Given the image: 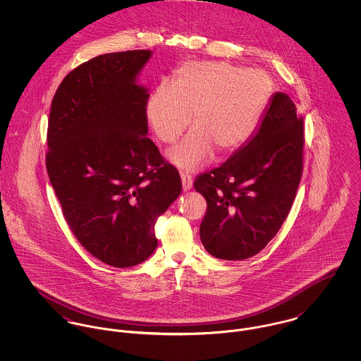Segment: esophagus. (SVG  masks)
Here are the masks:
<instances>
[{
	"mask_svg": "<svg viewBox=\"0 0 361 361\" xmlns=\"http://www.w3.org/2000/svg\"><path fill=\"white\" fill-rule=\"evenodd\" d=\"M180 178H182V188L183 190H190L192 189V185H193V179L189 173H180Z\"/></svg>",
	"mask_w": 361,
	"mask_h": 361,
	"instance_id": "esophagus-1",
	"label": "esophagus"
}]
</instances>
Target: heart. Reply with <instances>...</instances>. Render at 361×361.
<instances>
[{"mask_svg":"<svg viewBox=\"0 0 361 361\" xmlns=\"http://www.w3.org/2000/svg\"><path fill=\"white\" fill-rule=\"evenodd\" d=\"M269 75L228 62H188L173 85L161 82L146 112L157 137L173 143L193 122L196 128L169 152L183 171H196L215 153L240 149L257 130L272 96Z\"/></svg>","mask_w":361,"mask_h":361,"instance_id":"obj_1","label":"heart"}]
</instances>
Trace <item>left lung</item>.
<instances>
[{"mask_svg":"<svg viewBox=\"0 0 361 361\" xmlns=\"http://www.w3.org/2000/svg\"><path fill=\"white\" fill-rule=\"evenodd\" d=\"M303 147L302 115L288 94L275 93L252 139L196 178L207 202L200 239L211 256L253 257L278 233L302 179Z\"/></svg>","mask_w":361,"mask_h":361,"instance_id":"1","label":"left lung"}]
</instances>
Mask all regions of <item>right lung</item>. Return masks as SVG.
I'll return each instance as SVG.
<instances>
[{
    "mask_svg": "<svg viewBox=\"0 0 361 361\" xmlns=\"http://www.w3.org/2000/svg\"><path fill=\"white\" fill-rule=\"evenodd\" d=\"M150 56L109 52L76 66L49 118L46 166L63 216L92 256L116 268L153 255L155 222L182 190L146 136L150 94L136 76Z\"/></svg>",
    "mask_w": 361,
    "mask_h": 361,
    "instance_id": "1",
    "label": "right lung"
}]
</instances>
